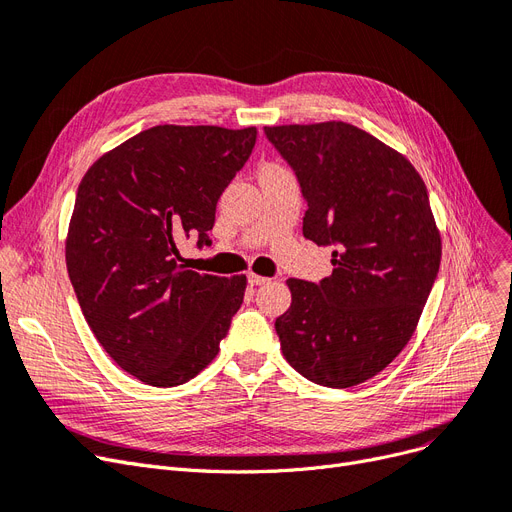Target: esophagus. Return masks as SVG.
I'll return each instance as SVG.
<instances>
[{"label": "esophagus", "instance_id": "1", "mask_svg": "<svg viewBox=\"0 0 512 512\" xmlns=\"http://www.w3.org/2000/svg\"><path fill=\"white\" fill-rule=\"evenodd\" d=\"M249 285L251 287H261V285H266V282H270V278H266V276H259V274H253V272H249Z\"/></svg>", "mask_w": 512, "mask_h": 512}]
</instances>
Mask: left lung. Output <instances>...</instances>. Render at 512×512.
<instances>
[{
    "instance_id": "8db88e82",
    "label": "left lung",
    "mask_w": 512,
    "mask_h": 512,
    "mask_svg": "<svg viewBox=\"0 0 512 512\" xmlns=\"http://www.w3.org/2000/svg\"><path fill=\"white\" fill-rule=\"evenodd\" d=\"M308 202L304 236L333 246V272L289 278L276 318L287 363L310 382L350 388L407 346L441 266V234L411 162L346 122L266 126Z\"/></svg>"
}]
</instances>
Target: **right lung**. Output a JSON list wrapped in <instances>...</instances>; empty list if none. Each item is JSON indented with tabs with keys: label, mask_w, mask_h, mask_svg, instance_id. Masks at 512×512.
<instances>
[{
	"label": "right lung",
	"mask_w": 512,
	"mask_h": 512,
	"mask_svg": "<svg viewBox=\"0 0 512 512\" xmlns=\"http://www.w3.org/2000/svg\"><path fill=\"white\" fill-rule=\"evenodd\" d=\"M257 128H147L94 162L78 187L67 272L88 327L137 380L170 388L219 352L246 276L189 270L179 240L211 244L217 200L255 147Z\"/></svg>",
	"instance_id": "add662e5"
}]
</instances>
